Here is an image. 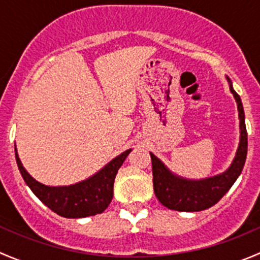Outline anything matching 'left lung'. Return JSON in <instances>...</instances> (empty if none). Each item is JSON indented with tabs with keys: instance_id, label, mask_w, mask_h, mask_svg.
<instances>
[{
	"instance_id": "8db88e82",
	"label": "left lung",
	"mask_w": 260,
	"mask_h": 260,
	"mask_svg": "<svg viewBox=\"0 0 260 260\" xmlns=\"http://www.w3.org/2000/svg\"><path fill=\"white\" fill-rule=\"evenodd\" d=\"M229 89L234 95L239 112L240 138L237 153L226 171L215 176L200 180L185 179L174 174L158 157L149 152L152 159L153 190L159 203L166 208L176 211H201L211 208L237 181L245 164L248 151V135L245 128V115L242 99L233 88L232 80L226 77Z\"/></svg>"
}]
</instances>
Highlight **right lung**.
I'll return each instance as SVG.
<instances>
[{
    "label": "right lung",
    "mask_w": 260,
    "mask_h": 260,
    "mask_svg": "<svg viewBox=\"0 0 260 260\" xmlns=\"http://www.w3.org/2000/svg\"><path fill=\"white\" fill-rule=\"evenodd\" d=\"M132 149L122 152L93 176L68 186H48L39 182L26 171L18 157L16 145L15 156L21 176L36 198L57 215L69 219L93 216L108 208L113 198L115 175Z\"/></svg>",
    "instance_id": "1"
}]
</instances>
